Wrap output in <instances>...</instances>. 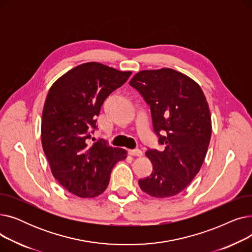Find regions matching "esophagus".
<instances>
[{"mask_svg":"<svg viewBox=\"0 0 252 252\" xmlns=\"http://www.w3.org/2000/svg\"><path fill=\"white\" fill-rule=\"evenodd\" d=\"M129 155L133 156H142V151L140 149H134V150H128Z\"/></svg>","mask_w":252,"mask_h":252,"instance_id":"obj_1","label":"esophagus"}]
</instances>
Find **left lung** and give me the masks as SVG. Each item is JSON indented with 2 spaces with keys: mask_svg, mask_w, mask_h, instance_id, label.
Returning <instances> with one entry per match:
<instances>
[{
  "mask_svg": "<svg viewBox=\"0 0 252 252\" xmlns=\"http://www.w3.org/2000/svg\"><path fill=\"white\" fill-rule=\"evenodd\" d=\"M150 106L154 133L161 150L148 149L149 177L141 190L167 198L187 188L200 170L211 137V117L203 92L192 78L171 68L142 70L130 79Z\"/></svg>",
  "mask_w": 252,
  "mask_h": 252,
  "instance_id": "8db88e82",
  "label": "left lung"
}]
</instances>
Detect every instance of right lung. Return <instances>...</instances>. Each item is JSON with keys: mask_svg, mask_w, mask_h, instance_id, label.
I'll return each mask as SVG.
<instances>
[{"mask_svg": "<svg viewBox=\"0 0 252 252\" xmlns=\"http://www.w3.org/2000/svg\"><path fill=\"white\" fill-rule=\"evenodd\" d=\"M130 74L88 62L63 74L49 90L42 116L43 149L53 176L78 197L102 194L115 163L126 158L124 149L90 140L104 101Z\"/></svg>", "mask_w": 252, "mask_h": 252, "instance_id": "obj_1", "label": "right lung"}]
</instances>
